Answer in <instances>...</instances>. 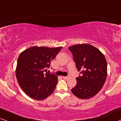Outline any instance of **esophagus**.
I'll return each mask as SVG.
<instances>
[{"mask_svg":"<svg viewBox=\"0 0 121 121\" xmlns=\"http://www.w3.org/2000/svg\"><path fill=\"white\" fill-rule=\"evenodd\" d=\"M63 78H64V79H68L69 78V76H66V77H63Z\"/></svg>","mask_w":121,"mask_h":121,"instance_id":"esophagus-1","label":"esophagus"}]
</instances>
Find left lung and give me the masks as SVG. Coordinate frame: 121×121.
Listing matches in <instances>:
<instances>
[{"mask_svg":"<svg viewBox=\"0 0 121 121\" xmlns=\"http://www.w3.org/2000/svg\"><path fill=\"white\" fill-rule=\"evenodd\" d=\"M73 53L78 70L82 76L76 78L77 84L71 89L81 99L96 95L104 85L107 76V64L104 54L96 47L84 43L68 47Z\"/></svg>","mask_w":121,"mask_h":121,"instance_id":"8db88e82","label":"left lung"}]
</instances>
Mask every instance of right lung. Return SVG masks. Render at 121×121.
Returning <instances> with one entry per match:
<instances>
[{
    "mask_svg": "<svg viewBox=\"0 0 121 121\" xmlns=\"http://www.w3.org/2000/svg\"><path fill=\"white\" fill-rule=\"evenodd\" d=\"M62 47L33 46L20 53L15 74L19 85L25 93L36 100H43L53 93L58 77L47 72L50 63Z\"/></svg>",
    "mask_w": 121,
    "mask_h": 121,
    "instance_id": "obj_1",
    "label": "right lung"
}]
</instances>
